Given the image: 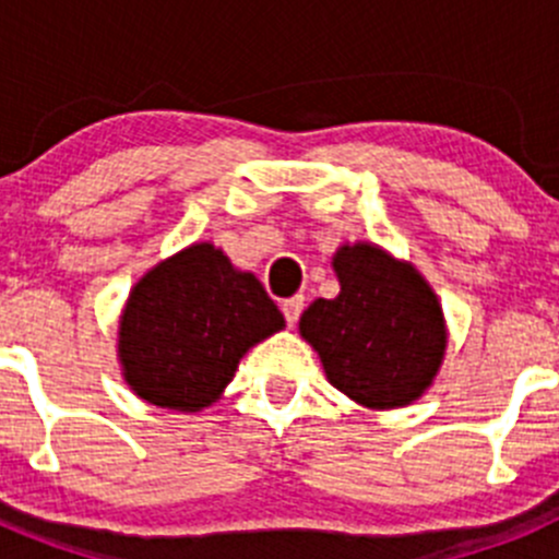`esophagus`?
I'll return each mask as SVG.
<instances>
[{
	"mask_svg": "<svg viewBox=\"0 0 559 559\" xmlns=\"http://www.w3.org/2000/svg\"><path fill=\"white\" fill-rule=\"evenodd\" d=\"M302 308H306V297H302V295L289 297V300L281 302V311H284V316H286V324L295 326L297 319H300Z\"/></svg>",
	"mask_w": 559,
	"mask_h": 559,
	"instance_id": "obj_1",
	"label": "esophagus"
}]
</instances>
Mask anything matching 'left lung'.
I'll list each match as a JSON object with an SVG mask.
<instances>
[{"label":"left lung","instance_id":"left-lung-1","mask_svg":"<svg viewBox=\"0 0 559 559\" xmlns=\"http://www.w3.org/2000/svg\"><path fill=\"white\" fill-rule=\"evenodd\" d=\"M341 295L313 300L300 335L319 354L326 381L368 408H403L425 394L447 354L441 302L414 264L373 243L332 257Z\"/></svg>","mask_w":559,"mask_h":559}]
</instances>
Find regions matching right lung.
Here are the masks:
<instances>
[{"instance_id": "obj_1", "label": "right lung", "mask_w": 559, "mask_h": 559, "mask_svg": "<svg viewBox=\"0 0 559 559\" xmlns=\"http://www.w3.org/2000/svg\"><path fill=\"white\" fill-rule=\"evenodd\" d=\"M284 313L257 275L213 243L156 264L129 292L118 321L123 381L159 408H207L251 346L284 330Z\"/></svg>"}]
</instances>
